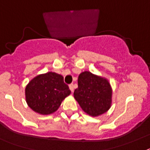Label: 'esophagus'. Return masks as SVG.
<instances>
[{
    "instance_id": "obj_1",
    "label": "esophagus",
    "mask_w": 150,
    "mask_h": 150,
    "mask_svg": "<svg viewBox=\"0 0 150 150\" xmlns=\"http://www.w3.org/2000/svg\"><path fill=\"white\" fill-rule=\"evenodd\" d=\"M69 88H70V90H71V92H74V85H73V84L69 85Z\"/></svg>"
}]
</instances>
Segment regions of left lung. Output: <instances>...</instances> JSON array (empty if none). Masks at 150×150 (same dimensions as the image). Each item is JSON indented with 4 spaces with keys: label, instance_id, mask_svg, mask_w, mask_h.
<instances>
[{
    "label": "left lung",
    "instance_id": "left-lung-1",
    "mask_svg": "<svg viewBox=\"0 0 150 150\" xmlns=\"http://www.w3.org/2000/svg\"><path fill=\"white\" fill-rule=\"evenodd\" d=\"M112 90L105 78L83 71L79 75L74 98L88 115L96 117L104 114L112 105Z\"/></svg>",
    "mask_w": 150,
    "mask_h": 150
}]
</instances>
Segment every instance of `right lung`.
I'll return each instance as SVG.
<instances>
[{"mask_svg": "<svg viewBox=\"0 0 150 150\" xmlns=\"http://www.w3.org/2000/svg\"><path fill=\"white\" fill-rule=\"evenodd\" d=\"M70 94L71 91L64 82L62 75L52 71L37 75L25 88L27 104L41 115L54 113Z\"/></svg>", "mask_w": 150, "mask_h": 150, "instance_id": "obj_1", "label": "right lung"}]
</instances>
